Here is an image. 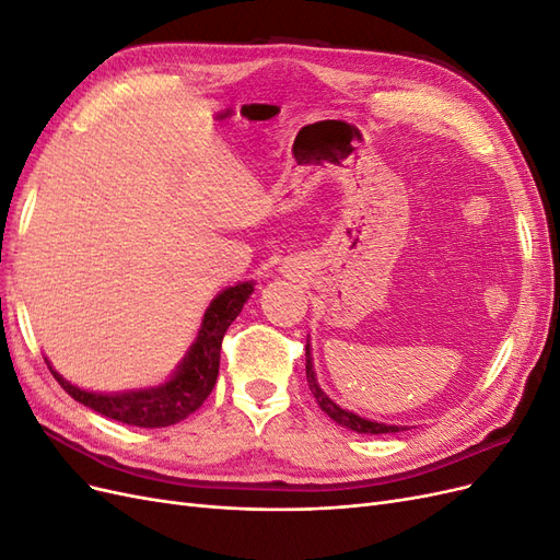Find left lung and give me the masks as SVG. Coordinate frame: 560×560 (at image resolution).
I'll return each instance as SVG.
<instances>
[{
    "label": "left lung",
    "instance_id": "left-lung-1",
    "mask_svg": "<svg viewBox=\"0 0 560 560\" xmlns=\"http://www.w3.org/2000/svg\"><path fill=\"white\" fill-rule=\"evenodd\" d=\"M306 378H308V385L313 389V395L319 404V409L325 411L331 420H336L338 425H343L348 430H354L360 434H387V432H399L401 428L397 425H383V422H374V420H364L360 416H354L346 409H341V406H336L325 393H322L317 381H315V371H313V362H311V346H306Z\"/></svg>",
    "mask_w": 560,
    "mask_h": 560
}]
</instances>
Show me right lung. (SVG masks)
<instances>
[{"label": "right lung", "instance_id": "right-lung-1", "mask_svg": "<svg viewBox=\"0 0 560 560\" xmlns=\"http://www.w3.org/2000/svg\"><path fill=\"white\" fill-rule=\"evenodd\" d=\"M252 292L254 284L243 282L229 287L226 292L210 303L206 317H202L196 343L179 364L177 374L165 385L124 395H97L67 383L54 369H50V374L56 376L67 395L112 420L135 428L175 425V422L200 409V404L212 393L219 376V354H222L224 334L231 327V322L243 311V303Z\"/></svg>", "mask_w": 560, "mask_h": 560}]
</instances>
